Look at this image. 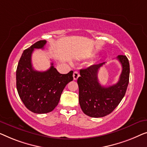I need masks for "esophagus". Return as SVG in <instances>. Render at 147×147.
<instances>
[{
	"label": "esophagus",
	"mask_w": 147,
	"mask_h": 147,
	"mask_svg": "<svg viewBox=\"0 0 147 147\" xmlns=\"http://www.w3.org/2000/svg\"><path fill=\"white\" fill-rule=\"evenodd\" d=\"M80 74L78 73V71H74V73H73V78H74V80H77V78L79 77Z\"/></svg>",
	"instance_id": "34e87169"
}]
</instances>
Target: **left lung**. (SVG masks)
Returning a JSON list of instances; mask_svg holds the SVG:
<instances>
[{
    "label": "left lung",
    "instance_id": "1",
    "mask_svg": "<svg viewBox=\"0 0 147 147\" xmlns=\"http://www.w3.org/2000/svg\"><path fill=\"white\" fill-rule=\"evenodd\" d=\"M122 65V73L117 83L101 86L97 73L105 63L80 69L77 83L79 88V104L84 114L90 117H102L115 110L125 96L129 82V62L125 55L117 57Z\"/></svg>",
    "mask_w": 147,
    "mask_h": 147
}]
</instances>
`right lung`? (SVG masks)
<instances>
[{
    "mask_svg": "<svg viewBox=\"0 0 147 147\" xmlns=\"http://www.w3.org/2000/svg\"><path fill=\"white\" fill-rule=\"evenodd\" d=\"M47 41L39 40L25 49L16 72V88L20 99L28 110L37 114L48 113L59 104L63 90L73 80V71L60 74L51 63L47 71L33 69L31 57L34 49H44Z\"/></svg>",
    "mask_w": 147,
    "mask_h": 147,
    "instance_id": "right-lung-1",
    "label": "right lung"
}]
</instances>
